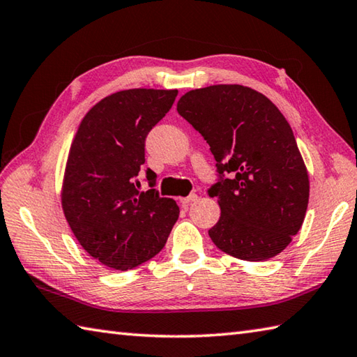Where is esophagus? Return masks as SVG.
<instances>
[{
	"label": "esophagus",
	"instance_id": "1",
	"mask_svg": "<svg viewBox=\"0 0 357 357\" xmlns=\"http://www.w3.org/2000/svg\"><path fill=\"white\" fill-rule=\"evenodd\" d=\"M197 199H198V195L192 193V195H188V197H185V198H181L179 201H181V204H183V206L185 207V206H188V204H192V202H195Z\"/></svg>",
	"mask_w": 357,
	"mask_h": 357
}]
</instances>
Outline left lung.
I'll list each match as a JSON object with an SVG mask.
<instances>
[{"mask_svg":"<svg viewBox=\"0 0 357 357\" xmlns=\"http://www.w3.org/2000/svg\"><path fill=\"white\" fill-rule=\"evenodd\" d=\"M176 109L211 145L221 176L208 190L221 208L208 230L215 246L246 261L280 254L302 227L310 199L308 170L280 109L243 85L192 89Z\"/></svg>","mask_w":357,"mask_h":357,"instance_id":"8db88e82","label":"left lung"}]
</instances>
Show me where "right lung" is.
Segmentation results:
<instances>
[{
	"mask_svg": "<svg viewBox=\"0 0 357 357\" xmlns=\"http://www.w3.org/2000/svg\"><path fill=\"white\" fill-rule=\"evenodd\" d=\"M178 89H123L82 119L61 185V207L77 241L103 266L127 271L160 252L179 216L172 198L139 192L145 137ZM156 174L146 172L150 187Z\"/></svg>",
	"mask_w": 357,
	"mask_h": 357,
	"instance_id": "obj_1",
	"label": "right lung"
}]
</instances>
